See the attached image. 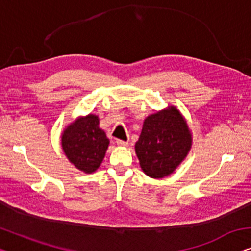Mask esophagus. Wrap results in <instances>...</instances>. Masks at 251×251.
<instances>
[{"label":"esophagus","mask_w":251,"mask_h":251,"mask_svg":"<svg viewBox=\"0 0 251 251\" xmlns=\"http://www.w3.org/2000/svg\"><path fill=\"white\" fill-rule=\"evenodd\" d=\"M116 143H117V145H119V147H128L129 145L128 142L123 141V140H117L116 141Z\"/></svg>","instance_id":"34e87169"}]
</instances>
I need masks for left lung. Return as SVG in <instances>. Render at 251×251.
Wrapping results in <instances>:
<instances>
[{
	"label": "left lung",
	"instance_id": "1",
	"mask_svg": "<svg viewBox=\"0 0 251 251\" xmlns=\"http://www.w3.org/2000/svg\"><path fill=\"white\" fill-rule=\"evenodd\" d=\"M190 145L192 135L184 117L177 108L169 107L147 117L135 152L149 177L163 178L186 158Z\"/></svg>",
	"mask_w": 251,
	"mask_h": 251
}]
</instances>
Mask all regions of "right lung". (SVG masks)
Listing matches in <instances>:
<instances>
[{
  "label": "right lung",
  "instance_id": "1",
  "mask_svg": "<svg viewBox=\"0 0 251 251\" xmlns=\"http://www.w3.org/2000/svg\"><path fill=\"white\" fill-rule=\"evenodd\" d=\"M108 145L109 140L99 127L98 116L91 114L67 126L62 135V147L67 159L87 174L98 169Z\"/></svg>",
  "mask_w": 251,
  "mask_h": 251
}]
</instances>
